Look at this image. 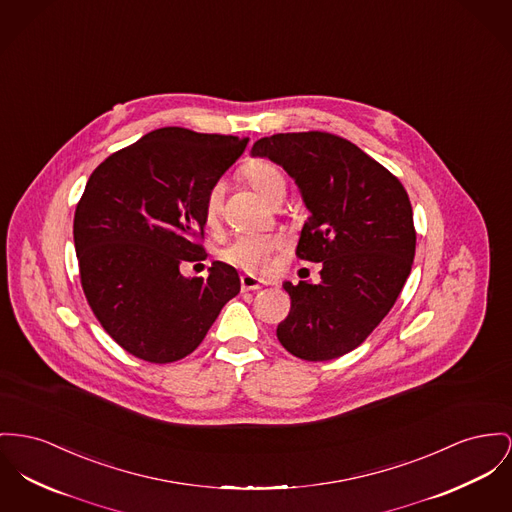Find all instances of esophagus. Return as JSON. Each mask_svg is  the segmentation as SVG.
Returning <instances> with one entry per match:
<instances>
[{"label": "esophagus", "mask_w": 512, "mask_h": 512, "mask_svg": "<svg viewBox=\"0 0 512 512\" xmlns=\"http://www.w3.org/2000/svg\"><path fill=\"white\" fill-rule=\"evenodd\" d=\"M262 285H264V281L254 277V275H240V289L242 291H256Z\"/></svg>", "instance_id": "obj_1"}]
</instances>
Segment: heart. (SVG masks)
<instances>
[{
    "instance_id": "b5f03b06",
    "label": "heart",
    "mask_w": 512,
    "mask_h": 512,
    "mask_svg": "<svg viewBox=\"0 0 512 512\" xmlns=\"http://www.w3.org/2000/svg\"><path fill=\"white\" fill-rule=\"evenodd\" d=\"M240 174L244 180L268 202H281L287 190V174L285 171L268 159H252L248 161ZM223 192L225 184L215 182L207 192L204 198V221L205 225L213 227L219 221L221 215V204H223ZM283 239L279 235L272 233H256V235H240L235 240H231L221 252L219 258L235 266L242 272L260 273L266 272L270 268L273 252L281 248Z\"/></svg>"
}]
</instances>
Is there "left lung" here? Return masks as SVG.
Instances as JSON below:
<instances>
[{
	"mask_svg": "<svg viewBox=\"0 0 512 512\" xmlns=\"http://www.w3.org/2000/svg\"><path fill=\"white\" fill-rule=\"evenodd\" d=\"M250 153L283 167L299 186L310 215L297 256L322 262L318 283H283L291 310L277 340L305 361L341 357L382 322L411 272L408 192L357 145L326 132L262 137Z\"/></svg>",
	"mask_w": 512,
	"mask_h": 512,
	"instance_id": "obj_1",
	"label": "left lung"
}]
</instances>
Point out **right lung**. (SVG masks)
Listing matches in <instances>:
<instances>
[{"mask_svg":"<svg viewBox=\"0 0 512 512\" xmlns=\"http://www.w3.org/2000/svg\"><path fill=\"white\" fill-rule=\"evenodd\" d=\"M248 137L161 128L116 151L87 180L73 242L87 303L108 336L149 363L190 355L240 291L239 273L205 260V192L239 159Z\"/></svg>","mask_w":512,"mask_h":512,"instance_id":"obj_1","label":"right lung"}]
</instances>
